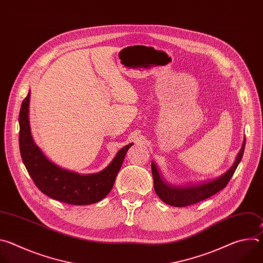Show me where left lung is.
Returning <instances> with one entry per match:
<instances>
[{"instance_id": "obj_1", "label": "left lung", "mask_w": 263, "mask_h": 263, "mask_svg": "<svg viewBox=\"0 0 263 263\" xmlns=\"http://www.w3.org/2000/svg\"><path fill=\"white\" fill-rule=\"evenodd\" d=\"M246 138H243V142L241 145L240 151L238 152L234 163L232 166L221 176L212 179L206 180L202 182L187 183L184 185H174L168 183L165 179H163L158 172V168L154 162H152V175L154 180V190L157 196L167 205L175 207H185L198 202H201L205 199L210 198L215 195L219 191L227 186L228 182L232 178L235 170L237 168L245 151Z\"/></svg>"}]
</instances>
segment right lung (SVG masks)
I'll use <instances>...</instances> for the list:
<instances>
[{
  "label": "right lung",
  "instance_id": "1",
  "mask_svg": "<svg viewBox=\"0 0 263 263\" xmlns=\"http://www.w3.org/2000/svg\"><path fill=\"white\" fill-rule=\"evenodd\" d=\"M30 91L22 103L20 123V151L23 162L39 190L48 197L70 205H89L103 200L111 191L127 151L133 143L122 147L101 172L82 175L62 168L49 160L36 145L29 123Z\"/></svg>",
  "mask_w": 263,
  "mask_h": 263
}]
</instances>
